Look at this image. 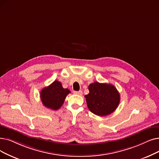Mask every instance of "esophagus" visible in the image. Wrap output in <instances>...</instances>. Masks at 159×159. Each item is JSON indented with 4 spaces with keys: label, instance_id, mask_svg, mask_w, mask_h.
Masks as SVG:
<instances>
[{
    "label": "esophagus",
    "instance_id": "1",
    "mask_svg": "<svg viewBox=\"0 0 159 159\" xmlns=\"http://www.w3.org/2000/svg\"><path fill=\"white\" fill-rule=\"evenodd\" d=\"M73 93H74V94L78 95H82V92L81 90H80V91H75Z\"/></svg>",
    "mask_w": 159,
    "mask_h": 159
}]
</instances>
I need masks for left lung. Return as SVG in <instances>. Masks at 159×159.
<instances>
[{"mask_svg":"<svg viewBox=\"0 0 159 159\" xmlns=\"http://www.w3.org/2000/svg\"><path fill=\"white\" fill-rule=\"evenodd\" d=\"M89 93L85 95L90 111L99 116H105L115 111L120 101V95L114 86L95 82L88 86Z\"/></svg>","mask_w":159,"mask_h":159,"instance_id":"left-lung-1","label":"left lung"}]
</instances>
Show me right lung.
Instances as JSON below:
<instances>
[{
    "instance_id": "1",
    "label": "right lung",
    "mask_w": 159,
    "mask_h": 159,
    "mask_svg": "<svg viewBox=\"0 0 159 159\" xmlns=\"http://www.w3.org/2000/svg\"><path fill=\"white\" fill-rule=\"evenodd\" d=\"M70 92L67 88L62 87L60 82L55 80L49 86L41 89L40 98L45 107L57 110L62 106L66 96Z\"/></svg>"
}]
</instances>
